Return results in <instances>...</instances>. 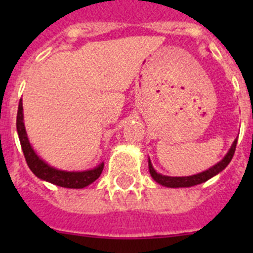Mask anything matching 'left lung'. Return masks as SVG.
<instances>
[{
  "label": "left lung",
  "mask_w": 253,
  "mask_h": 253,
  "mask_svg": "<svg viewBox=\"0 0 253 253\" xmlns=\"http://www.w3.org/2000/svg\"><path fill=\"white\" fill-rule=\"evenodd\" d=\"M236 146H237V139L234 140L233 144H232L231 149L228 151V153L225 154V157L223 158L219 163H216L215 166H213L211 169H207V171L202 172V173H198V175L193 176H187V177H169V176H163L161 173H157L154 171L153 166H152L151 161H148V166H149V172H151V176L153 177V180L156 182H158L162 186L167 187H190V186H195V185L202 184V182H205L207 180L211 178L213 176L218 175L219 172H222L225 167L229 165V162L233 158V154L236 152Z\"/></svg>",
  "instance_id": "obj_1"
}]
</instances>
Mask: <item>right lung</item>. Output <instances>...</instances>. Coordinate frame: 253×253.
<instances>
[{"mask_svg":"<svg viewBox=\"0 0 253 253\" xmlns=\"http://www.w3.org/2000/svg\"><path fill=\"white\" fill-rule=\"evenodd\" d=\"M22 120H24V116H22V101L20 100L16 119L17 134H19L20 144H21L22 152H24V156H25L26 163H28L29 169L33 171L35 176H38L42 180H45L48 182L57 185V186L68 187V189H82V187H86L90 184H92L93 181L100 177L102 169H104V163L99 165L93 169H90V171L82 172L60 171V169H53L49 165H46L43 160H40L38 157L34 149L31 148Z\"/></svg>","mask_w":253,"mask_h":253,"instance_id":"add662e5","label":"right lung"}]
</instances>
